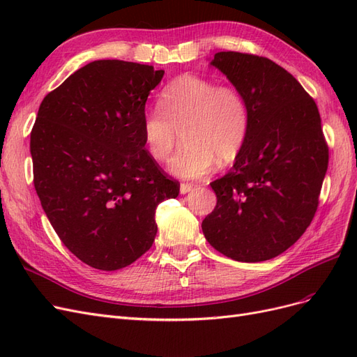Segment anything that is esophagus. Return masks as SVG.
Returning a JSON list of instances; mask_svg holds the SVG:
<instances>
[{"label": "esophagus", "mask_w": 357, "mask_h": 357, "mask_svg": "<svg viewBox=\"0 0 357 357\" xmlns=\"http://www.w3.org/2000/svg\"><path fill=\"white\" fill-rule=\"evenodd\" d=\"M192 189H193V186L189 185V183H181V185H180V193H181V195H186V193H189Z\"/></svg>", "instance_id": "obj_1"}]
</instances>
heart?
<instances>
[{"mask_svg": "<svg viewBox=\"0 0 357 357\" xmlns=\"http://www.w3.org/2000/svg\"><path fill=\"white\" fill-rule=\"evenodd\" d=\"M250 109L234 86H218L198 75H180L160 93L159 105L142 119L143 142L155 160H165L183 129V146L168 162L180 178H201L215 164L225 165L240 155L245 143Z\"/></svg>", "mask_w": 357, "mask_h": 357, "instance_id": "1", "label": "heart"}]
</instances>
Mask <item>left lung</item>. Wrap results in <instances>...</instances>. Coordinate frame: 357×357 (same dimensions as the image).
I'll list each match as a JSON object with an SVG mask.
<instances>
[{
	"mask_svg": "<svg viewBox=\"0 0 357 357\" xmlns=\"http://www.w3.org/2000/svg\"><path fill=\"white\" fill-rule=\"evenodd\" d=\"M210 66L244 95L250 125L228 174L210 183L218 204L202 232L234 261H268L294 245L316 214L329 162L319 109L268 58L219 52Z\"/></svg>",
	"mask_w": 357,
	"mask_h": 357,
	"instance_id": "1",
	"label": "left lung"
}]
</instances>
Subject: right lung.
I'll return each instance as SVG.
<instances>
[{
	"mask_svg": "<svg viewBox=\"0 0 357 357\" xmlns=\"http://www.w3.org/2000/svg\"><path fill=\"white\" fill-rule=\"evenodd\" d=\"M164 73L93 61L40 104L31 131L37 195L63 245L92 268L116 271L143 256L159 202L178 195L142 134L147 96Z\"/></svg>",
	"mask_w": 357,
	"mask_h": 357,
	"instance_id": "1",
	"label": "right lung"
}]
</instances>
